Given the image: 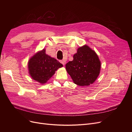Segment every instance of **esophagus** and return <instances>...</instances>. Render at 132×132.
<instances>
[{"instance_id": "34e87169", "label": "esophagus", "mask_w": 132, "mask_h": 132, "mask_svg": "<svg viewBox=\"0 0 132 132\" xmlns=\"http://www.w3.org/2000/svg\"><path fill=\"white\" fill-rule=\"evenodd\" d=\"M60 62H61V63L62 65H65V64H66V61H64V60H61V61H60Z\"/></svg>"}]
</instances>
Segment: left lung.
<instances>
[{
    "label": "left lung",
    "instance_id": "obj_1",
    "mask_svg": "<svg viewBox=\"0 0 132 132\" xmlns=\"http://www.w3.org/2000/svg\"><path fill=\"white\" fill-rule=\"evenodd\" d=\"M101 64L96 53L85 45L78 48L73 60L66 65V69L75 84L80 86L93 84L100 73Z\"/></svg>",
    "mask_w": 132,
    "mask_h": 132
}]
</instances>
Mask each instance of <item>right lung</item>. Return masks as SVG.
Wrapping results in <instances>:
<instances>
[{"instance_id":"obj_1","label":"right lung","mask_w":132,"mask_h":132,"mask_svg":"<svg viewBox=\"0 0 132 132\" xmlns=\"http://www.w3.org/2000/svg\"><path fill=\"white\" fill-rule=\"evenodd\" d=\"M62 66L57 59L46 54L44 48L34 55L28 63L30 77L40 84L46 83L55 72Z\"/></svg>"}]
</instances>
